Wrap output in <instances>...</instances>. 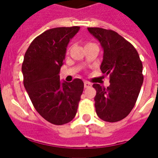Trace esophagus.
<instances>
[{
    "instance_id": "obj_1",
    "label": "esophagus",
    "mask_w": 158,
    "mask_h": 158,
    "mask_svg": "<svg viewBox=\"0 0 158 158\" xmlns=\"http://www.w3.org/2000/svg\"><path fill=\"white\" fill-rule=\"evenodd\" d=\"M84 85H85V88H88V87H90L91 86V84L88 81H85L84 82Z\"/></svg>"
}]
</instances>
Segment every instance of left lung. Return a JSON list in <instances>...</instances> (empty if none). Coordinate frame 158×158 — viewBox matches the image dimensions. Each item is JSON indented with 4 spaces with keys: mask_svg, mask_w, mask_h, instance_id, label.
Instances as JSON below:
<instances>
[{
    "mask_svg": "<svg viewBox=\"0 0 158 158\" xmlns=\"http://www.w3.org/2000/svg\"><path fill=\"white\" fill-rule=\"evenodd\" d=\"M88 30L102 46L101 70L110 77L107 88L93 85L96 114L106 122H118L128 116L135 105L144 79L142 62L134 45L115 31L102 28Z\"/></svg>",
    "mask_w": 158,
    "mask_h": 158,
    "instance_id": "obj_1",
    "label": "left lung"
}]
</instances>
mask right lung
<instances>
[{
	"mask_svg": "<svg viewBox=\"0 0 158 158\" xmlns=\"http://www.w3.org/2000/svg\"><path fill=\"white\" fill-rule=\"evenodd\" d=\"M79 26L59 27L37 36L26 51L22 64L23 85L34 107L46 121L62 125L75 117L84 82L61 83L58 75L70 39Z\"/></svg>",
	"mask_w": 158,
	"mask_h": 158,
	"instance_id": "right-lung-1",
	"label": "right lung"
}]
</instances>
